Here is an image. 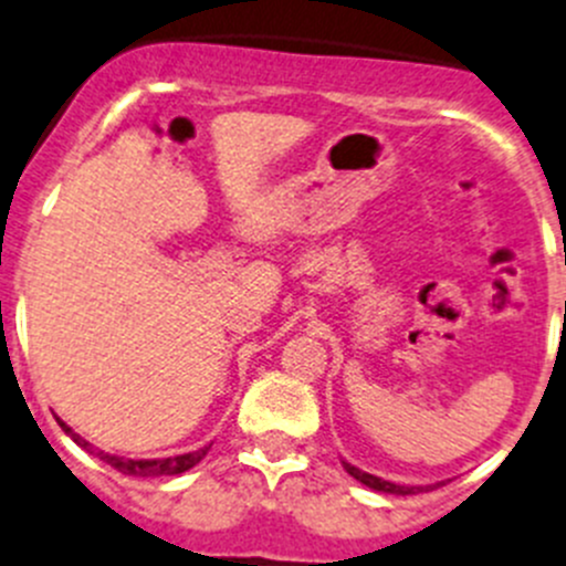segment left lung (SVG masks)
Listing matches in <instances>:
<instances>
[{"mask_svg": "<svg viewBox=\"0 0 566 566\" xmlns=\"http://www.w3.org/2000/svg\"><path fill=\"white\" fill-rule=\"evenodd\" d=\"M343 469H346V472L352 474L355 480H360L363 485H368V489L382 491V494H402V497H405V494H421V491H432L436 485H443V483H436V485H399V483H390V480L377 478V474L363 472V469L352 467V463H346V461H343Z\"/></svg>", "mask_w": 566, "mask_h": 566, "instance_id": "left-lung-1", "label": "left lung"}]
</instances>
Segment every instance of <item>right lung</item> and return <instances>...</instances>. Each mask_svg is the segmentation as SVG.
<instances>
[{
    "label": "right lung",
    "instance_id": "1",
    "mask_svg": "<svg viewBox=\"0 0 566 566\" xmlns=\"http://www.w3.org/2000/svg\"><path fill=\"white\" fill-rule=\"evenodd\" d=\"M57 424H61V430L66 432L72 441L77 443V447H83L86 452H94V455L99 458L103 463H108V467H114L116 472L123 474H134V478H161V474H181L187 472V469H192L195 463H200L206 458V452H209V447H203V450L198 452H187V455H176V458H156V461H130V458H116V455H108V452H99L94 450L92 443L86 441V438L77 436L75 430L69 424H63L61 419H57Z\"/></svg>",
    "mask_w": 566,
    "mask_h": 566
}]
</instances>
